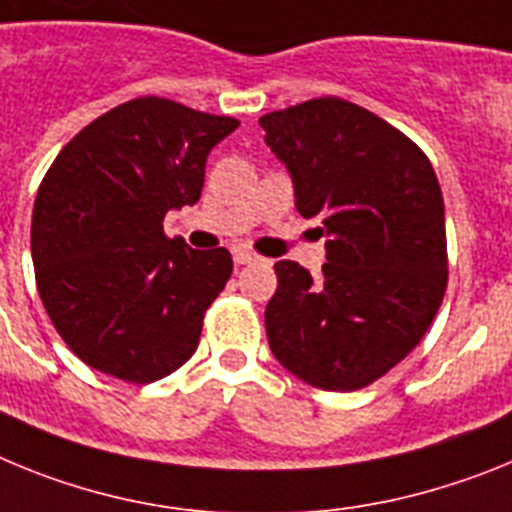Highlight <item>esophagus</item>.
Masks as SVG:
<instances>
[{
    "label": "esophagus",
    "instance_id": "esophagus-1",
    "mask_svg": "<svg viewBox=\"0 0 512 512\" xmlns=\"http://www.w3.org/2000/svg\"><path fill=\"white\" fill-rule=\"evenodd\" d=\"M231 255H234V262H237V265H252V262H257L255 252L247 250V247H234Z\"/></svg>",
    "mask_w": 512,
    "mask_h": 512
}]
</instances>
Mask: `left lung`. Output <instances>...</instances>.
<instances>
[{"mask_svg": "<svg viewBox=\"0 0 512 512\" xmlns=\"http://www.w3.org/2000/svg\"><path fill=\"white\" fill-rule=\"evenodd\" d=\"M296 208L327 237L322 275L275 262L265 330L283 368L324 391H355L412 353L448 283L443 193L402 131L340 97L262 115Z\"/></svg>", "mask_w": 512, "mask_h": 512, "instance_id": "8db88e82", "label": "left lung"}]
</instances>
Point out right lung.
<instances>
[{
  "mask_svg": "<svg viewBox=\"0 0 512 512\" xmlns=\"http://www.w3.org/2000/svg\"><path fill=\"white\" fill-rule=\"evenodd\" d=\"M239 121L164 97L108 110L59 151L35 195L30 252L53 327L87 366L164 379L198 348L231 255L164 234L201 198L206 159Z\"/></svg>",
  "mask_w": 512,
  "mask_h": 512,
  "instance_id": "right-lung-1",
  "label": "right lung"
}]
</instances>
